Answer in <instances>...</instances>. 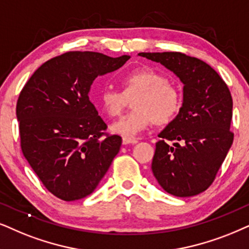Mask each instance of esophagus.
I'll return each mask as SVG.
<instances>
[{
    "instance_id": "esophagus-1",
    "label": "esophagus",
    "mask_w": 249,
    "mask_h": 249,
    "mask_svg": "<svg viewBox=\"0 0 249 249\" xmlns=\"http://www.w3.org/2000/svg\"><path fill=\"white\" fill-rule=\"evenodd\" d=\"M138 141H139V140H138L137 138H127V137H123L122 142H123V144H134V143H137Z\"/></svg>"
}]
</instances>
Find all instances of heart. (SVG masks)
<instances>
[{"label":"heart","mask_w":249,"mask_h":249,"mask_svg":"<svg viewBox=\"0 0 249 249\" xmlns=\"http://www.w3.org/2000/svg\"><path fill=\"white\" fill-rule=\"evenodd\" d=\"M123 92L103 88L99 95V106L109 117L121 114L126 97L134 95L128 112L111 125V131L122 137L133 138L154 124L163 126L177 117L181 109L182 97L174 85L153 69H138L128 72L121 80Z\"/></svg>","instance_id":"heart-1"}]
</instances>
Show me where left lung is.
Returning a JSON list of instances; mask_svg holds the SVG:
<instances>
[{"instance_id": "8db88e82", "label": "left lung", "mask_w": 249, "mask_h": 249, "mask_svg": "<svg viewBox=\"0 0 249 249\" xmlns=\"http://www.w3.org/2000/svg\"><path fill=\"white\" fill-rule=\"evenodd\" d=\"M181 81L182 105L156 142L152 170L163 190L178 197L206 191L233 142L230 131L232 96L219 74L199 58L181 53H139ZM168 141H174L172 146Z\"/></svg>"}]
</instances>
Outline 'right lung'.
I'll list each match as a JSON object with an SVG mask.
<instances>
[{
	"label": "right lung",
	"instance_id": "1",
	"mask_svg": "<svg viewBox=\"0 0 249 249\" xmlns=\"http://www.w3.org/2000/svg\"><path fill=\"white\" fill-rule=\"evenodd\" d=\"M128 58L65 53L43 63L20 92L16 115L21 150L59 199L74 201L93 193L119 152L122 138L105 135L107 125L88 94L95 78L116 71Z\"/></svg>",
	"mask_w": 249,
	"mask_h": 249
}]
</instances>
